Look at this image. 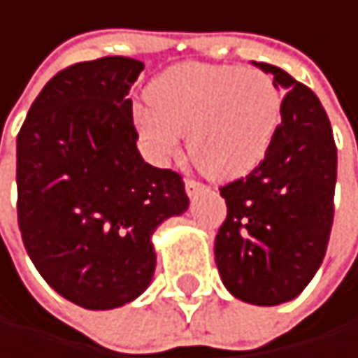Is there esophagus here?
<instances>
[{"instance_id": "obj_1", "label": "esophagus", "mask_w": 358, "mask_h": 358, "mask_svg": "<svg viewBox=\"0 0 358 358\" xmlns=\"http://www.w3.org/2000/svg\"><path fill=\"white\" fill-rule=\"evenodd\" d=\"M185 192H187L189 198H196L200 192H204V185L200 181H196V179H185Z\"/></svg>"}]
</instances>
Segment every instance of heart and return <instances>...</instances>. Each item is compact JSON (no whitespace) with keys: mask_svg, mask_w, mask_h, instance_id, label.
I'll list each match as a JSON object with an SVG mask.
<instances>
[{"mask_svg":"<svg viewBox=\"0 0 358 358\" xmlns=\"http://www.w3.org/2000/svg\"><path fill=\"white\" fill-rule=\"evenodd\" d=\"M135 124L158 158H169L187 135L196 169L213 181L248 175L263 162L281 122V93L252 69L187 62L158 75Z\"/></svg>","mask_w":358,"mask_h":358,"instance_id":"1","label":"heart"}]
</instances>
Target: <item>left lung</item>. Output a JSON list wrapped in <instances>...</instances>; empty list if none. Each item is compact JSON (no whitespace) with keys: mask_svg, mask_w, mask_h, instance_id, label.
<instances>
[{"mask_svg":"<svg viewBox=\"0 0 358 358\" xmlns=\"http://www.w3.org/2000/svg\"><path fill=\"white\" fill-rule=\"evenodd\" d=\"M255 64L285 91L281 122L263 162L221 187L227 219L215 238V261L236 298L275 306L296 298L323 263L338 150L319 97L285 71Z\"/></svg>","mask_w":358,"mask_h":358,"instance_id":"obj_1","label":"left lung"}]
</instances>
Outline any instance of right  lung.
<instances>
[{
    "label": "right lung",
    "instance_id": "1",
    "mask_svg": "<svg viewBox=\"0 0 358 358\" xmlns=\"http://www.w3.org/2000/svg\"><path fill=\"white\" fill-rule=\"evenodd\" d=\"M143 62L106 56L48 81L16 137L18 227L41 277L66 300L108 310L152 281V234L187 210L179 173L137 150L129 90Z\"/></svg>",
    "mask_w": 358,
    "mask_h": 358
}]
</instances>
